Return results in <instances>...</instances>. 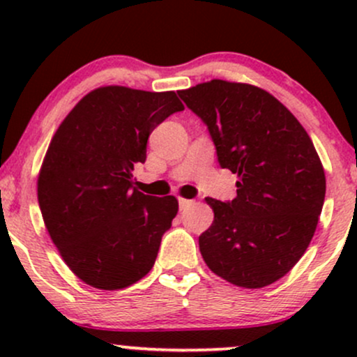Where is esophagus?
Returning <instances> with one entry per match:
<instances>
[{
    "label": "esophagus",
    "instance_id": "1",
    "mask_svg": "<svg viewBox=\"0 0 357 357\" xmlns=\"http://www.w3.org/2000/svg\"><path fill=\"white\" fill-rule=\"evenodd\" d=\"M192 202L191 199H184V198H179V210H186L188 206H191Z\"/></svg>",
    "mask_w": 357,
    "mask_h": 357
}]
</instances>
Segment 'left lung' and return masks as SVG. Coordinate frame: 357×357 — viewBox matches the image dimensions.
<instances>
[{"instance_id":"1","label":"left lung","mask_w":357,"mask_h":357,"mask_svg":"<svg viewBox=\"0 0 357 357\" xmlns=\"http://www.w3.org/2000/svg\"><path fill=\"white\" fill-rule=\"evenodd\" d=\"M178 93L206 124L220 166L238 176L235 199L206 198L215 220L199 236L203 260L233 285L273 284L305 253L326 198L309 134L255 85L211 80Z\"/></svg>"}]
</instances>
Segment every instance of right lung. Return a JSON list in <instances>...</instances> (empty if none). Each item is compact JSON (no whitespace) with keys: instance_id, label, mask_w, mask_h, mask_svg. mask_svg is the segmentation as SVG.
I'll list each match as a JSON object with an SVG mask.
<instances>
[{"instance_id":"right-lung-1","label":"right lung","mask_w":357,"mask_h":357,"mask_svg":"<svg viewBox=\"0 0 357 357\" xmlns=\"http://www.w3.org/2000/svg\"><path fill=\"white\" fill-rule=\"evenodd\" d=\"M174 92L109 85L89 92L63 119L38 174V203L68 268L100 290L136 284L153 268L178 213L174 196L132 186L149 134L183 110Z\"/></svg>"}]
</instances>
